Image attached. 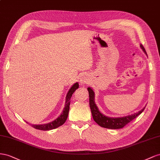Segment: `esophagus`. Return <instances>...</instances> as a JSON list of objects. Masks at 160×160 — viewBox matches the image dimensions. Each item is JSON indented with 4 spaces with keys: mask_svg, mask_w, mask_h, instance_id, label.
<instances>
[{
    "mask_svg": "<svg viewBox=\"0 0 160 160\" xmlns=\"http://www.w3.org/2000/svg\"><path fill=\"white\" fill-rule=\"evenodd\" d=\"M80 82H81L82 84L86 82V79L84 78H81V79H80Z\"/></svg>",
    "mask_w": 160,
    "mask_h": 160,
    "instance_id": "esophagus-1",
    "label": "esophagus"
}]
</instances>
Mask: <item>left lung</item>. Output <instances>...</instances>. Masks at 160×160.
Here are the masks:
<instances>
[{"label": "left lung", "instance_id": "left-lung-1", "mask_svg": "<svg viewBox=\"0 0 160 160\" xmlns=\"http://www.w3.org/2000/svg\"><path fill=\"white\" fill-rule=\"evenodd\" d=\"M141 49L147 55L145 49L143 46L142 44L140 45ZM88 93H89V103H90V107L91 112H92V117L94 118V121L99 125L100 127H104V128L107 129H121L124 127L127 124H128L131 121H133L134 118H135L138 115L144 111V108L142 110L139 111L138 112L135 113L133 115L126 116L124 117H118V118H111L102 115V113L98 111V107L96 105L94 102V92L92 89L88 87Z\"/></svg>", "mask_w": 160, "mask_h": 160}]
</instances>
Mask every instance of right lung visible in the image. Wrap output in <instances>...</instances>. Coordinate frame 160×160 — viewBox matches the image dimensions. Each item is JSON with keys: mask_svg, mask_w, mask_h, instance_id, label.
Here are the masks:
<instances>
[{"mask_svg": "<svg viewBox=\"0 0 160 160\" xmlns=\"http://www.w3.org/2000/svg\"><path fill=\"white\" fill-rule=\"evenodd\" d=\"M79 84L78 83H76L73 85L70 90L68 91V92L66 96V104L65 107L63 108V112L61 114V115L56 120L47 123V124H43V125H31V126L35 129H37L39 130H43V131H48L56 129L57 127L62 125L63 123H64L67 119L68 116V112H69V109H70V99L72 96V94L75 92L76 89L78 88ZM27 123H28L26 122Z\"/></svg>", "mask_w": 160, "mask_h": 160, "instance_id": "1", "label": "right lung"}]
</instances>
